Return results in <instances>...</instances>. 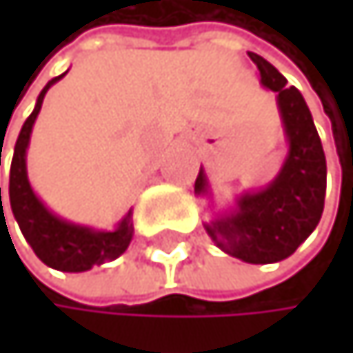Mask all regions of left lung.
<instances>
[{
	"label": "left lung",
	"instance_id": "left-lung-1",
	"mask_svg": "<svg viewBox=\"0 0 353 353\" xmlns=\"http://www.w3.org/2000/svg\"><path fill=\"white\" fill-rule=\"evenodd\" d=\"M248 54L259 67L261 84L277 94L288 154L265 188L237 194L235 205L205 222V230L228 256L250 265H271L292 256L316 230L324 212L326 157L299 88L288 86L286 78L261 54ZM194 192L212 196L203 167L196 175Z\"/></svg>",
	"mask_w": 353,
	"mask_h": 353
}]
</instances>
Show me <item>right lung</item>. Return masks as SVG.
<instances>
[{
  "mask_svg": "<svg viewBox=\"0 0 353 353\" xmlns=\"http://www.w3.org/2000/svg\"><path fill=\"white\" fill-rule=\"evenodd\" d=\"M65 74L52 78L42 88L31 116L25 120V125L19 133L14 157H12V165H10V208L21 226V233L25 235L27 243L33 248L39 261L57 271L82 273L92 269L94 265H103L118 259L129 248L133 239V218H131L133 212L129 210L125 218L112 230H99L86 224H76L52 214L29 184L27 148H29L35 118L39 110H42L48 88L54 82H59Z\"/></svg>",
  "mask_w": 353,
  "mask_h": 353,
  "instance_id": "add662e5",
  "label": "right lung"
}]
</instances>
